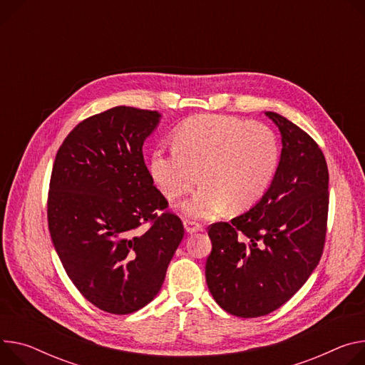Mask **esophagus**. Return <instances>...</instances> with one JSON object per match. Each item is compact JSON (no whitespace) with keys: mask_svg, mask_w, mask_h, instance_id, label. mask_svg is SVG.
<instances>
[{"mask_svg":"<svg viewBox=\"0 0 365 365\" xmlns=\"http://www.w3.org/2000/svg\"><path fill=\"white\" fill-rule=\"evenodd\" d=\"M183 225H185V230L187 231L189 235H193V233H196V231H202L204 230V227L200 222H196L193 220H185Z\"/></svg>","mask_w":365,"mask_h":365,"instance_id":"esophagus-1","label":"esophagus"}]
</instances>
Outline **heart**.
<instances>
[{"label":"heart","instance_id":"heart-1","mask_svg":"<svg viewBox=\"0 0 365 365\" xmlns=\"http://www.w3.org/2000/svg\"><path fill=\"white\" fill-rule=\"evenodd\" d=\"M173 143L170 150L153 153L151 176L170 201L204 182L183 205L186 214L200 218L217 215L228 205L235 211L256 205L268 192L279 161L272 129L236 116H193L176 129Z\"/></svg>","mask_w":365,"mask_h":365}]
</instances>
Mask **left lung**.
<instances>
[{"instance_id":"1","label":"left lung","mask_w":365,"mask_h":365,"mask_svg":"<svg viewBox=\"0 0 365 365\" xmlns=\"http://www.w3.org/2000/svg\"><path fill=\"white\" fill-rule=\"evenodd\" d=\"M264 115L282 137L268 192L247 212L208 227V288L221 309L245 319L269 314L304 285L319 264L327 230L329 172L322 150L287 118Z\"/></svg>"}]
</instances>
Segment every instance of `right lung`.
Instances as JSON below:
<instances>
[{
	"label": "right lung",
	"mask_w": 365,
	"mask_h": 365,
	"mask_svg": "<svg viewBox=\"0 0 365 365\" xmlns=\"http://www.w3.org/2000/svg\"><path fill=\"white\" fill-rule=\"evenodd\" d=\"M158 118L129 106L93 115L70 132L53 161L52 243L86 300L112 314L153 300L185 235L144 161Z\"/></svg>",
	"instance_id": "1"
}]
</instances>
